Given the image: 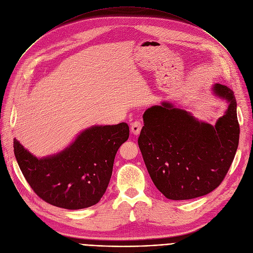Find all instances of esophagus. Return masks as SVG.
<instances>
[{
    "label": "esophagus",
    "instance_id": "obj_1",
    "mask_svg": "<svg viewBox=\"0 0 253 253\" xmlns=\"http://www.w3.org/2000/svg\"><path fill=\"white\" fill-rule=\"evenodd\" d=\"M131 132H132L134 135H138L140 133V130H141V123L138 122V121H135L132 124H131Z\"/></svg>",
    "mask_w": 253,
    "mask_h": 253
}]
</instances>
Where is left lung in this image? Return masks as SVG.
<instances>
[{
  "label": "left lung",
  "mask_w": 253,
  "mask_h": 253,
  "mask_svg": "<svg viewBox=\"0 0 253 253\" xmlns=\"http://www.w3.org/2000/svg\"><path fill=\"white\" fill-rule=\"evenodd\" d=\"M212 92L227 103L215 125L168 101L151 106L142 116L138 146L153 183L169 200L212 192L235 158L240 135L237 100L226 85L215 84Z\"/></svg>",
  "instance_id": "obj_1"
}]
</instances>
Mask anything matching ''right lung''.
Masks as SVG:
<instances>
[{
    "mask_svg": "<svg viewBox=\"0 0 253 253\" xmlns=\"http://www.w3.org/2000/svg\"><path fill=\"white\" fill-rule=\"evenodd\" d=\"M129 137V126L95 125L83 130L71 144L38 158L14 138L19 169L44 202L68 210L96 205L106 191L117 151Z\"/></svg>",
    "mask_w": 253,
    "mask_h": 253,
    "instance_id": "add662e5",
    "label": "right lung"
}]
</instances>
